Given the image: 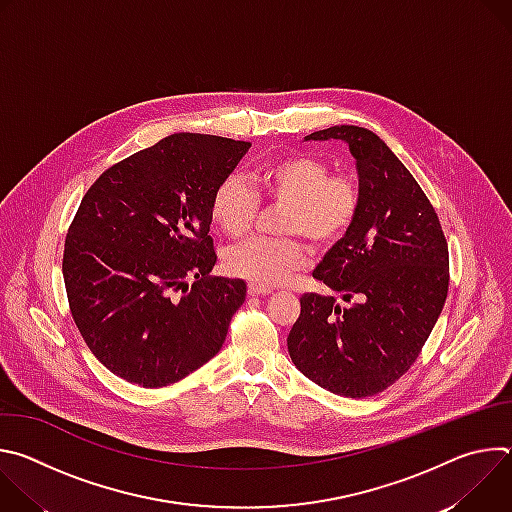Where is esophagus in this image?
Returning <instances> with one entry per match:
<instances>
[{
	"label": "esophagus",
	"instance_id": "34e87169",
	"mask_svg": "<svg viewBox=\"0 0 512 512\" xmlns=\"http://www.w3.org/2000/svg\"><path fill=\"white\" fill-rule=\"evenodd\" d=\"M249 294H251V296H269V294H271V287H263V285L249 283Z\"/></svg>",
	"mask_w": 512,
	"mask_h": 512
}]
</instances>
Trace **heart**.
Masks as SVG:
<instances>
[{"label": "heart", "mask_w": 512, "mask_h": 512, "mask_svg": "<svg viewBox=\"0 0 512 512\" xmlns=\"http://www.w3.org/2000/svg\"><path fill=\"white\" fill-rule=\"evenodd\" d=\"M259 196L283 206L281 241L249 239L225 253L231 275L271 287L306 265V239L316 249L338 243L354 225L360 210V190L354 178L330 174L328 166L308 154H287L265 162L251 176ZM259 200L241 176H229L216 186L210 212L227 237H243L257 216Z\"/></svg>", "instance_id": "b5f03b06"}]
</instances>
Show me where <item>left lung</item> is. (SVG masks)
Instances as JSON below:
<instances>
[{"mask_svg":"<svg viewBox=\"0 0 512 512\" xmlns=\"http://www.w3.org/2000/svg\"><path fill=\"white\" fill-rule=\"evenodd\" d=\"M304 139L348 145L360 210L314 269L350 306L304 294L287 350L326 391L371 397L409 371L440 318L450 283L448 243L427 196L377 133L334 125Z\"/></svg>","mask_w":512,"mask_h":512,"instance_id":"left-lung-1","label":"left lung"}]
</instances>
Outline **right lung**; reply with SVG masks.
<instances>
[{"instance_id": "add662e5", "label": "right lung", "mask_w": 512, "mask_h": 512, "mask_svg": "<svg viewBox=\"0 0 512 512\" xmlns=\"http://www.w3.org/2000/svg\"><path fill=\"white\" fill-rule=\"evenodd\" d=\"M249 148L172 133L85 194L64 243L68 306L91 352L127 383L172 385L223 348L247 283L208 275L210 200Z\"/></svg>"}]
</instances>
